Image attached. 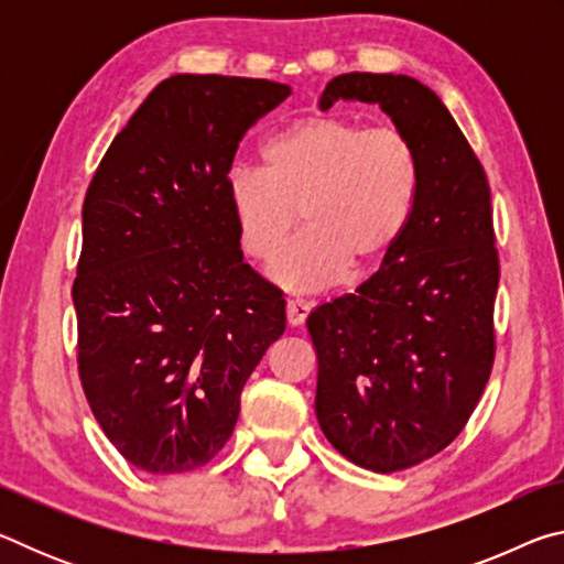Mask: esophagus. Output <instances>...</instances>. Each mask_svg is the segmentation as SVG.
I'll list each match as a JSON object with an SVG mask.
<instances>
[{"mask_svg":"<svg viewBox=\"0 0 564 564\" xmlns=\"http://www.w3.org/2000/svg\"><path fill=\"white\" fill-rule=\"evenodd\" d=\"M311 313V303L303 301V299H291L285 303V318H289L291 326H303L305 318H308Z\"/></svg>","mask_w":564,"mask_h":564,"instance_id":"34e87169","label":"esophagus"}]
</instances>
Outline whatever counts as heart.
<instances>
[{"label": "heart", "mask_w": 564, "mask_h": 564, "mask_svg": "<svg viewBox=\"0 0 564 564\" xmlns=\"http://www.w3.org/2000/svg\"><path fill=\"white\" fill-rule=\"evenodd\" d=\"M261 159L263 169H231L226 202L256 261L273 259L299 221L308 231L271 263L285 289L318 291L348 269H378L413 221L420 154L403 129L323 113L273 133Z\"/></svg>", "instance_id": "obj_1"}]
</instances>
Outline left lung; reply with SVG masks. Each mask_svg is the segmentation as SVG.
<instances>
[{"label": "left lung", "mask_w": 564, "mask_h": 564, "mask_svg": "<svg viewBox=\"0 0 564 564\" xmlns=\"http://www.w3.org/2000/svg\"><path fill=\"white\" fill-rule=\"evenodd\" d=\"M378 104L420 154V196L403 241L356 293L318 305L316 415L330 445L395 473L451 445L495 360L500 281L488 176L433 89L405 74L350 72L321 109Z\"/></svg>", "instance_id": "8db88e82"}]
</instances>
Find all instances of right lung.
<instances>
[{
    "label": "right lung",
    "mask_w": 564,
    "mask_h": 564,
    "mask_svg": "<svg viewBox=\"0 0 564 564\" xmlns=\"http://www.w3.org/2000/svg\"><path fill=\"white\" fill-rule=\"evenodd\" d=\"M289 94L269 79L169 76L87 188L76 362L101 431L147 473L214 460L285 330L283 293L243 263L226 176L243 133Z\"/></svg>",
    "instance_id": "obj_1"
}]
</instances>
